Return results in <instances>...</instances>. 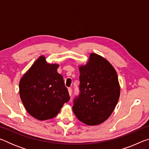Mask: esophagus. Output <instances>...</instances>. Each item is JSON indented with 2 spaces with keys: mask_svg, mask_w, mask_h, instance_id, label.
Returning <instances> with one entry per match:
<instances>
[{
  "mask_svg": "<svg viewBox=\"0 0 149 149\" xmlns=\"http://www.w3.org/2000/svg\"><path fill=\"white\" fill-rule=\"evenodd\" d=\"M68 93H69L70 96H71L72 93V89H71V88H68Z\"/></svg>",
  "mask_w": 149,
  "mask_h": 149,
  "instance_id": "obj_1",
  "label": "esophagus"
}]
</instances>
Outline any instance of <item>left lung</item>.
<instances>
[{"mask_svg": "<svg viewBox=\"0 0 149 149\" xmlns=\"http://www.w3.org/2000/svg\"><path fill=\"white\" fill-rule=\"evenodd\" d=\"M79 70L80 95L74 100L73 111L85 124L99 125L110 116L119 100L116 71L105 58L93 52Z\"/></svg>", "mask_w": 149, "mask_h": 149, "instance_id": "1", "label": "left lung"}]
</instances>
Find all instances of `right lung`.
Listing matches in <instances>:
<instances>
[{
	"mask_svg": "<svg viewBox=\"0 0 149 149\" xmlns=\"http://www.w3.org/2000/svg\"><path fill=\"white\" fill-rule=\"evenodd\" d=\"M58 64L40 56L19 80V96L27 112L36 119H51L58 114L70 95L57 72Z\"/></svg>",
	"mask_w": 149,
	"mask_h": 149,
	"instance_id": "obj_1",
	"label": "right lung"
}]
</instances>
